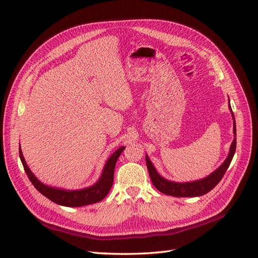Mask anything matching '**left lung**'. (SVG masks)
I'll list each match as a JSON object with an SVG mask.
<instances>
[{
    "label": "left lung",
    "mask_w": 258,
    "mask_h": 258,
    "mask_svg": "<svg viewBox=\"0 0 258 258\" xmlns=\"http://www.w3.org/2000/svg\"><path fill=\"white\" fill-rule=\"evenodd\" d=\"M228 106H229V110L232 114L233 136H235V138H233V141L230 145L227 158L225 159V161L220 167H218L215 171H213V172L210 175H208L207 177L197 179V181H192V182H186V183H177V182L169 181V179L161 176L157 172V170H156L155 167L153 166L151 159L148 158L147 155H145L146 166H147L148 173H150V176L152 179V183L159 191H161L165 195H169V196H173V197H199V196H202V195H206L210 190H212L214 187L218 183H220L222 177L224 176L225 172L227 171V169L230 165L233 155H235L236 144H237L236 120H235V117H233V113L231 111L230 104H228Z\"/></svg>",
    "instance_id": "obj_1"
}]
</instances>
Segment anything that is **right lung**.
<instances>
[{"mask_svg": "<svg viewBox=\"0 0 258 258\" xmlns=\"http://www.w3.org/2000/svg\"><path fill=\"white\" fill-rule=\"evenodd\" d=\"M123 150H124V146H121L118 148V150L115 151L110 157H108L103 167L101 176L95 184L89 187H86V188L76 189V190H67L62 188H57V187H51L42 183L28 167L20 147H19V156H20V160L22 162V166L25 168V171L29 179L38 191H40L42 195H44L46 198H48L49 200L54 202V204L64 206V207H70V208H76V207H84V206L96 204V202H99L105 198V196L108 194V191H110L111 187L113 185L114 170H115L117 159H118Z\"/></svg>", "mask_w": 258, "mask_h": 258, "instance_id": "1", "label": "right lung"}]
</instances>
